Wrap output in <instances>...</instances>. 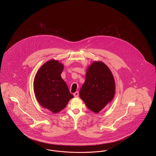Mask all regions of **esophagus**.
<instances>
[{"label": "esophagus", "mask_w": 156, "mask_h": 156, "mask_svg": "<svg viewBox=\"0 0 156 156\" xmlns=\"http://www.w3.org/2000/svg\"><path fill=\"white\" fill-rule=\"evenodd\" d=\"M74 96L75 97H78V96H79V92L78 91L75 92L74 94Z\"/></svg>", "instance_id": "esophagus-1"}]
</instances>
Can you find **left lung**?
<instances>
[{
    "instance_id": "8db88e82",
    "label": "left lung",
    "mask_w": 156,
    "mask_h": 156,
    "mask_svg": "<svg viewBox=\"0 0 156 156\" xmlns=\"http://www.w3.org/2000/svg\"><path fill=\"white\" fill-rule=\"evenodd\" d=\"M115 82L111 69L102 61L88 67L80 97L88 108L99 113L111 102L115 94Z\"/></svg>"
}]
</instances>
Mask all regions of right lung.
I'll use <instances>...</instances> for the list:
<instances>
[{
	"mask_svg": "<svg viewBox=\"0 0 156 156\" xmlns=\"http://www.w3.org/2000/svg\"><path fill=\"white\" fill-rule=\"evenodd\" d=\"M64 65L51 59L39 68L34 80V92L38 102L44 108L57 113L66 108L74 96L61 76Z\"/></svg>",
	"mask_w": 156,
	"mask_h": 156,
	"instance_id": "1",
	"label": "right lung"
}]
</instances>
